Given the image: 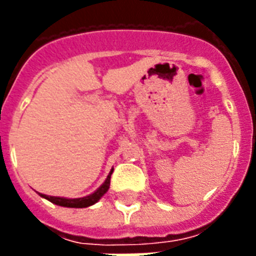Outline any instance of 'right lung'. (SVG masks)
I'll return each mask as SVG.
<instances>
[{
	"label": "right lung",
	"mask_w": 256,
	"mask_h": 256,
	"mask_svg": "<svg viewBox=\"0 0 256 256\" xmlns=\"http://www.w3.org/2000/svg\"><path fill=\"white\" fill-rule=\"evenodd\" d=\"M112 171H114V168L110 170L106 180H104V182L102 183V184H100V186L98 187L94 192H92V194L86 195V196H84V198L70 199V198H61V196H50V195L41 194V192H38V194H40V196L48 199L49 202L54 203V204H57V206L72 207V208H84V207L92 206L94 203L98 202V200H100V199L102 198L106 192H108V187H110V178H112Z\"/></svg>",
	"instance_id": "1"
}]
</instances>
